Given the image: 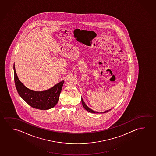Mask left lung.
Returning <instances> with one entry per match:
<instances>
[{"mask_svg":"<svg viewBox=\"0 0 156 156\" xmlns=\"http://www.w3.org/2000/svg\"><path fill=\"white\" fill-rule=\"evenodd\" d=\"M81 102H82V105H83V106L84 107V108L85 109L86 111H88V112H90V113H98V112H97L93 111L92 109H91L89 107H88V106H87L86 104H85V102L84 101V100H83L82 98H81ZM111 109H109V111H111ZM108 111H105V112H104L103 113H107V112H108Z\"/></svg>","mask_w":156,"mask_h":156,"instance_id":"obj_1","label":"left lung"}]
</instances>
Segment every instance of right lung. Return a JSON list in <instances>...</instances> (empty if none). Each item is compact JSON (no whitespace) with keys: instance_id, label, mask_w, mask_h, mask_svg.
<instances>
[{"instance_id":"add662e5","label":"right lung","mask_w":156,"mask_h":156,"mask_svg":"<svg viewBox=\"0 0 156 156\" xmlns=\"http://www.w3.org/2000/svg\"><path fill=\"white\" fill-rule=\"evenodd\" d=\"M14 82L21 97L34 108L47 110L52 108L58 101L59 95L64 81H61L52 87L44 91H34L27 88L20 81L13 66Z\"/></svg>"}]
</instances>
